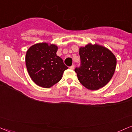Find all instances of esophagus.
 Here are the masks:
<instances>
[{"label": "esophagus", "mask_w": 132, "mask_h": 132, "mask_svg": "<svg viewBox=\"0 0 132 132\" xmlns=\"http://www.w3.org/2000/svg\"><path fill=\"white\" fill-rule=\"evenodd\" d=\"M74 68H75V66L74 64H73V65H72L71 67H70V69L73 70V69H74Z\"/></svg>", "instance_id": "34e87169"}]
</instances>
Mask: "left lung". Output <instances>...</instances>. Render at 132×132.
Masks as SVG:
<instances>
[{
  "instance_id": "left-lung-1",
  "label": "left lung",
  "mask_w": 132,
  "mask_h": 132,
  "mask_svg": "<svg viewBox=\"0 0 132 132\" xmlns=\"http://www.w3.org/2000/svg\"><path fill=\"white\" fill-rule=\"evenodd\" d=\"M81 66L76 68L78 80L90 90L105 86L111 79L116 66V58L109 49L91 43L79 48Z\"/></svg>"
}]
</instances>
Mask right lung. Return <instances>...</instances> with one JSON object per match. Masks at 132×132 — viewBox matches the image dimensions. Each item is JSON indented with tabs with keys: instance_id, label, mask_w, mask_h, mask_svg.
I'll use <instances>...</instances> for the list:
<instances>
[{
	"instance_id": "add662e5",
	"label": "right lung",
	"mask_w": 132,
	"mask_h": 132,
	"mask_svg": "<svg viewBox=\"0 0 132 132\" xmlns=\"http://www.w3.org/2000/svg\"><path fill=\"white\" fill-rule=\"evenodd\" d=\"M58 46L54 44L39 43L31 46L27 51V69L33 82L38 86L49 88L61 79L68 68L56 55Z\"/></svg>"
}]
</instances>
